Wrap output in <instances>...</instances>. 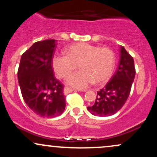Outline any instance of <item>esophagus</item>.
Listing matches in <instances>:
<instances>
[{"mask_svg": "<svg viewBox=\"0 0 157 157\" xmlns=\"http://www.w3.org/2000/svg\"><path fill=\"white\" fill-rule=\"evenodd\" d=\"M75 91V90L74 89H72V88L65 87V89H64V94H67L72 92V91ZM84 91H85V90H84Z\"/></svg>", "mask_w": 157, "mask_h": 157, "instance_id": "obj_1", "label": "esophagus"}]
</instances>
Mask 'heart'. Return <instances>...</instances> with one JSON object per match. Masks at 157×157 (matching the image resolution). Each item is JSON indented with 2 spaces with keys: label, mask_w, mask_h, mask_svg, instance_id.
<instances>
[{
  "label": "heart",
  "mask_w": 157,
  "mask_h": 157,
  "mask_svg": "<svg viewBox=\"0 0 157 157\" xmlns=\"http://www.w3.org/2000/svg\"><path fill=\"white\" fill-rule=\"evenodd\" d=\"M67 55L55 54L52 57L54 71L60 78H65L79 67L81 71L67 79L74 87L84 89L94 82L102 84L109 80L115 66V55L109 48H100L85 43L69 46Z\"/></svg>",
  "instance_id": "obj_1"
}]
</instances>
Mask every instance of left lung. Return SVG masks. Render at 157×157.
<instances>
[{
  "instance_id": "8db88e82",
  "label": "left lung",
  "mask_w": 157,
  "mask_h": 157,
  "mask_svg": "<svg viewBox=\"0 0 157 157\" xmlns=\"http://www.w3.org/2000/svg\"><path fill=\"white\" fill-rule=\"evenodd\" d=\"M135 74L134 59L121 46L117 70L105 87L97 91L94 104L87 107L88 111L100 117L111 116L120 111L130 94Z\"/></svg>"
}]
</instances>
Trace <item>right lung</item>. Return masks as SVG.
<instances>
[{
	"instance_id": "add662e5",
	"label": "right lung",
	"mask_w": 157,
	"mask_h": 157,
	"mask_svg": "<svg viewBox=\"0 0 157 157\" xmlns=\"http://www.w3.org/2000/svg\"><path fill=\"white\" fill-rule=\"evenodd\" d=\"M55 40L34 44L21 56L17 78L23 100L33 112L43 117H55L64 111V86L54 76L52 57Z\"/></svg>"
}]
</instances>
